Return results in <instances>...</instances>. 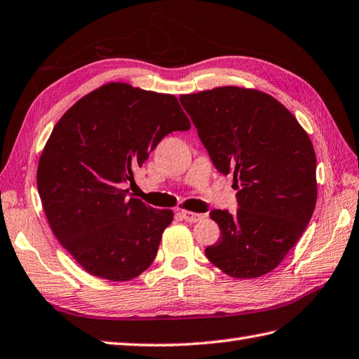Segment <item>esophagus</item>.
<instances>
[{
    "label": "esophagus",
    "instance_id": "1",
    "mask_svg": "<svg viewBox=\"0 0 359 359\" xmlns=\"http://www.w3.org/2000/svg\"><path fill=\"white\" fill-rule=\"evenodd\" d=\"M180 215H181V218L187 222H196V221L204 218L203 213H195V212H189V210H181Z\"/></svg>",
    "mask_w": 359,
    "mask_h": 359
}]
</instances>
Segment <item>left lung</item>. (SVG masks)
<instances>
[{"instance_id": "8db88e82", "label": "left lung", "mask_w": 359, "mask_h": 359, "mask_svg": "<svg viewBox=\"0 0 359 359\" xmlns=\"http://www.w3.org/2000/svg\"><path fill=\"white\" fill-rule=\"evenodd\" d=\"M180 101L213 165L233 175L238 209H215L219 240L205 249L233 278H258L280 264L316 204V156L309 135L270 95L227 86Z\"/></svg>"}]
</instances>
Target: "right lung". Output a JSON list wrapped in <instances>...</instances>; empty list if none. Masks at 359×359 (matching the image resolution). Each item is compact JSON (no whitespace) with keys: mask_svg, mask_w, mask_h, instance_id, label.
I'll return each instance as SVG.
<instances>
[{"mask_svg":"<svg viewBox=\"0 0 359 359\" xmlns=\"http://www.w3.org/2000/svg\"><path fill=\"white\" fill-rule=\"evenodd\" d=\"M173 95L109 83L53 127L36 184L53 235L86 272L129 281L152 264L172 210L133 198L127 184L165 135L189 130Z\"/></svg>","mask_w":359,"mask_h":359,"instance_id":"right-lung-1","label":"right lung"}]
</instances>
